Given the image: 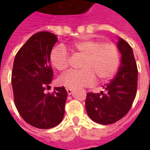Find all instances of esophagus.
Instances as JSON below:
<instances>
[{"label": "esophagus", "instance_id": "34e87169", "mask_svg": "<svg viewBox=\"0 0 150 150\" xmlns=\"http://www.w3.org/2000/svg\"><path fill=\"white\" fill-rule=\"evenodd\" d=\"M67 94L71 95L72 93L73 90H72V89H70V88H67Z\"/></svg>", "mask_w": 150, "mask_h": 150}]
</instances>
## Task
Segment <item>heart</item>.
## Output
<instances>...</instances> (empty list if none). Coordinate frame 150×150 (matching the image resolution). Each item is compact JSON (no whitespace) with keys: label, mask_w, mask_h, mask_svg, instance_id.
<instances>
[{"label":"heart","mask_w":150,"mask_h":150,"mask_svg":"<svg viewBox=\"0 0 150 150\" xmlns=\"http://www.w3.org/2000/svg\"><path fill=\"white\" fill-rule=\"evenodd\" d=\"M76 55L81 56L79 71H70L60 76L59 83L70 89L89 87L95 84L96 77L100 81H107L115 75L119 67L118 48L112 43H102L100 41L85 39L72 43ZM50 59L52 65L60 71L70 66V57L61 46L51 50Z\"/></svg>","instance_id":"heart-1"}]
</instances>
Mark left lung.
Instances as JSON below:
<instances>
[{
	"label": "left lung",
	"instance_id": "1",
	"mask_svg": "<svg viewBox=\"0 0 150 150\" xmlns=\"http://www.w3.org/2000/svg\"><path fill=\"white\" fill-rule=\"evenodd\" d=\"M117 46L121 59L116 77L103 86L104 91L87 93L85 105L88 116L101 125H111L122 119L130 110L137 94L138 71L132 47L121 38Z\"/></svg>",
	"mask_w": 150,
	"mask_h": 150
}]
</instances>
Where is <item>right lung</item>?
<instances>
[{
  "mask_svg": "<svg viewBox=\"0 0 150 150\" xmlns=\"http://www.w3.org/2000/svg\"><path fill=\"white\" fill-rule=\"evenodd\" d=\"M57 41L52 33H36L18 50L13 62L11 81L15 106L25 121L38 129L55 127L65 112V88L45 92L54 76L50 55Z\"/></svg>",
  "mask_w": 150,
  "mask_h": 150,
  "instance_id": "1",
  "label": "right lung"
}]
</instances>
